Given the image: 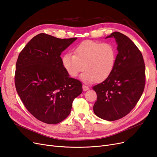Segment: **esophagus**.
Returning <instances> with one entry per match:
<instances>
[{"mask_svg": "<svg viewBox=\"0 0 157 157\" xmlns=\"http://www.w3.org/2000/svg\"><path fill=\"white\" fill-rule=\"evenodd\" d=\"M82 89H83V90L84 91H87L88 90H89V87L88 86H86V85H83L82 86Z\"/></svg>", "mask_w": 157, "mask_h": 157, "instance_id": "34e87169", "label": "esophagus"}]
</instances>
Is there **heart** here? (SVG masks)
<instances>
[{
    "label": "heart",
    "mask_w": 157,
    "mask_h": 157,
    "mask_svg": "<svg viewBox=\"0 0 157 157\" xmlns=\"http://www.w3.org/2000/svg\"><path fill=\"white\" fill-rule=\"evenodd\" d=\"M73 54L67 53L63 56V66L69 76L73 78L84 69L80 78L87 83L106 80L116 66V48L109 42L86 40L75 47Z\"/></svg>",
    "instance_id": "b5f03b06"
}]
</instances>
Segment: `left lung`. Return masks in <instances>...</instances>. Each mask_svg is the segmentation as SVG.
I'll return each mask as SVG.
<instances>
[{
  "label": "left lung",
  "mask_w": 157,
  "mask_h": 157,
  "mask_svg": "<svg viewBox=\"0 0 157 157\" xmlns=\"http://www.w3.org/2000/svg\"><path fill=\"white\" fill-rule=\"evenodd\" d=\"M118 54L113 72L103 82L94 86L97 101L95 114L102 120L116 121L130 112L141 97L145 84V67L142 52L132 41L114 32Z\"/></svg>",
  "instance_id": "8db88e82"
}]
</instances>
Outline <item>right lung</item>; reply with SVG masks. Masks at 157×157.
<instances>
[{
  "instance_id": "add662e5",
  "label": "right lung",
  "mask_w": 157,
  "mask_h": 157,
  "mask_svg": "<svg viewBox=\"0 0 157 157\" xmlns=\"http://www.w3.org/2000/svg\"><path fill=\"white\" fill-rule=\"evenodd\" d=\"M76 40L41 33L19 53L16 90L27 110L42 122L57 124L64 120L71 112L73 100L82 92V82L69 77L60 57Z\"/></svg>"
}]
</instances>
